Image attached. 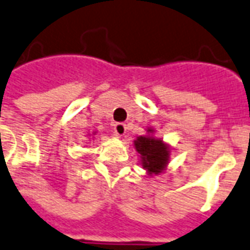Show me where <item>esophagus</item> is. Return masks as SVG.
<instances>
[{
  "label": "esophagus",
  "mask_w": 250,
  "mask_h": 250,
  "mask_svg": "<svg viewBox=\"0 0 250 250\" xmlns=\"http://www.w3.org/2000/svg\"><path fill=\"white\" fill-rule=\"evenodd\" d=\"M126 125L123 123H117L115 124V126H113V130H115L116 135L117 137H123V135H125V133H126Z\"/></svg>",
  "instance_id": "esophagus-1"
}]
</instances>
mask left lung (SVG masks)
<instances>
[{"label": "left lung", "mask_w": 250, "mask_h": 250, "mask_svg": "<svg viewBox=\"0 0 250 250\" xmlns=\"http://www.w3.org/2000/svg\"><path fill=\"white\" fill-rule=\"evenodd\" d=\"M134 146L141 155L143 168H146L150 173H160L167 164L168 147L160 139L151 137H138L134 141Z\"/></svg>", "instance_id": "left-lung-1"}]
</instances>
